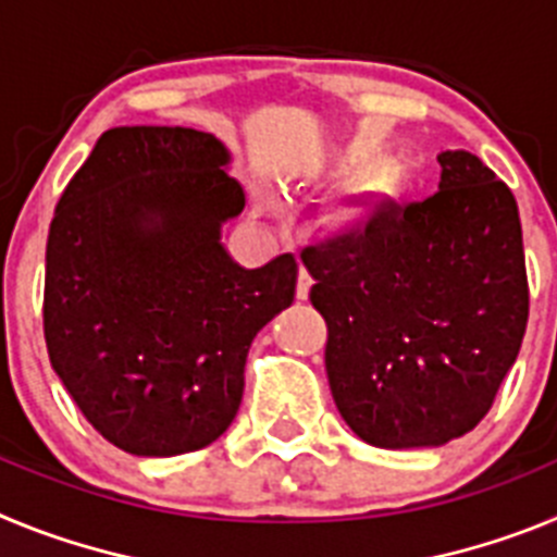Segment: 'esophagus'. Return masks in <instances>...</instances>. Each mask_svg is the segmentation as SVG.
<instances>
[{"label": "esophagus", "mask_w": 557, "mask_h": 557, "mask_svg": "<svg viewBox=\"0 0 557 557\" xmlns=\"http://www.w3.org/2000/svg\"><path fill=\"white\" fill-rule=\"evenodd\" d=\"M309 289H312V275L301 268L298 270V284H295V298H298V301H307Z\"/></svg>", "instance_id": "esophagus-1"}]
</instances>
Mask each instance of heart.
Returning <instances> with one entry per match:
<instances>
[{"label":"heart","instance_id":"1","mask_svg":"<svg viewBox=\"0 0 557 557\" xmlns=\"http://www.w3.org/2000/svg\"><path fill=\"white\" fill-rule=\"evenodd\" d=\"M256 200H259V206L262 209H273L275 200L273 195H270V189H256ZM366 223V209L359 203H339L337 209L332 211V225L339 231H348V228H357V225Z\"/></svg>","mask_w":557,"mask_h":557}]
</instances>
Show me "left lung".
<instances>
[{"label":"left lung","mask_w":557,"mask_h":557,"mask_svg":"<svg viewBox=\"0 0 557 557\" xmlns=\"http://www.w3.org/2000/svg\"><path fill=\"white\" fill-rule=\"evenodd\" d=\"M424 203L301 250L339 416L379 449L480 424L519 357L530 289L513 191L474 152L437 156Z\"/></svg>","instance_id":"8db88e82"}]
</instances>
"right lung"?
<instances>
[{
	"mask_svg": "<svg viewBox=\"0 0 557 557\" xmlns=\"http://www.w3.org/2000/svg\"><path fill=\"white\" fill-rule=\"evenodd\" d=\"M223 141L111 127L58 200L44 337L86 421L139 457L198 451L234 421L259 329L295 298L293 253L245 270L220 228L245 209Z\"/></svg>",
	"mask_w": 557,
	"mask_h": 557,
	"instance_id": "add662e5",
	"label": "right lung"
}]
</instances>
